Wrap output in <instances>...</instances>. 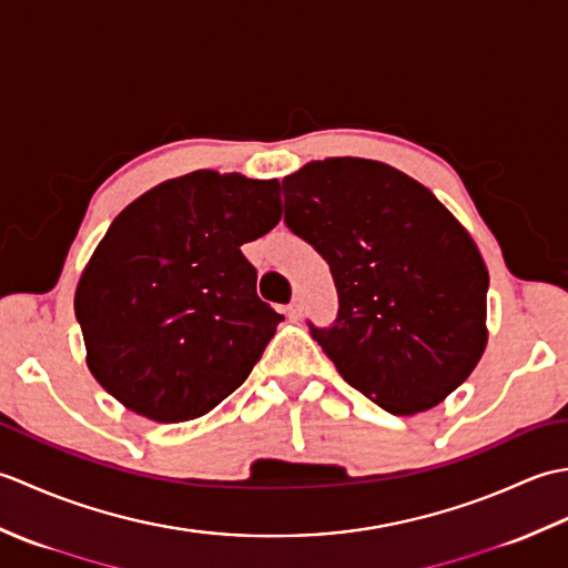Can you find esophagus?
<instances>
[{"instance_id": "obj_1", "label": "esophagus", "mask_w": 568, "mask_h": 568, "mask_svg": "<svg viewBox=\"0 0 568 568\" xmlns=\"http://www.w3.org/2000/svg\"><path fill=\"white\" fill-rule=\"evenodd\" d=\"M285 312H287V317H291V320H297L300 315H303V305H300V300L295 297V300H293V303L285 307Z\"/></svg>"}]
</instances>
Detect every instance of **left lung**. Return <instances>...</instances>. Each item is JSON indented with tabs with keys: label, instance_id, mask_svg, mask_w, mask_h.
<instances>
[{
	"label": "left lung",
	"instance_id": "8db88e82",
	"mask_svg": "<svg viewBox=\"0 0 568 568\" xmlns=\"http://www.w3.org/2000/svg\"><path fill=\"white\" fill-rule=\"evenodd\" d=\"M285 226L329 263L339 310L310 334L390 415L442 403L486 348V263L452 212L395 168L307 163L283 180Z\"/></svg>",
	"mask_w": 568,
	"mask_h": 568
}]
</instances>
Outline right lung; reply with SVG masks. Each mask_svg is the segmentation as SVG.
Wrapping results in <instances>:
<instances>
[{"label": "right lung", "instance_id": "1", "mask_svg": "<svg viewBox=\"0 0 568 568\" xmlns=\"http://www.w3.org/2000/svg\"><path fill=\"white\" fill-rule=\"evenodd\" d=\"M281 212L277 180L197 171L116 216L75 293L88 366L106 393L171 425L248 378L283 315L258 297L241 246Z\"/></svg>", "mask_w": 568, "mask_h": 568}]
</instances>
